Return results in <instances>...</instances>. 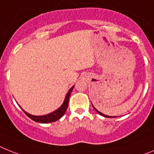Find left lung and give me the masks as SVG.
<instances>
[{"label":"left lung","mask_w":154,"mask_h":154,"mask_svg":"<svg viewBox=\"0 0 154 154\" xmlns=\"http://www.w3.org/2000/svg\"><path fill=\"white\" fill-rule=\"evenodd\" d=\"M93 106V105H92ZM93 107H94V106H93ZM94 109H95V110H96L97 111V113H99V114H100V115H102V116H103V117H109V116H107V115H105V114H103V113H101V112H99V110H97V109H95V107H94Z\"/></svg>","instance_id":"8db88e82"}]
</instances>
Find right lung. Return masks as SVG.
<instances>
[{
  "mask_svg": "<svg viewBox=\"0 0 154 154\" xmlns=\"http://www.w3.org/2000/svg\"><path fill=\"white\" fill-rule=\"evenodd\" d=\"M74 86L71 88L69 90V91L67 92L66 95L65 97V99H64V102H63V105L59 107V109H56L55 111L52 112V113H49L47 115H43V116H33V115H31L29 113H26V111H24V113H26L27 117H29V118L32 119L33 121H34L35 122H39V123L42 124H47V123H51V122H54V121H58L59 119L63 117L64 113H66V111L67 109V107H68V104H69V96H70V93L73 91V88Z\"/></svg>",
  "mask_w": 154,
  "mask_h": 154,
  "instance_id": "1",
  "label": "right lung"
}]
</instances>
